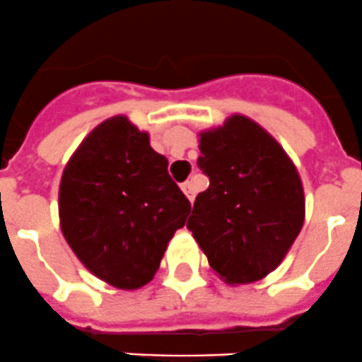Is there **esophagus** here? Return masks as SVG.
I'll list each match as a JSON object with an SVG mask.
<instances>
[{
	"mask_svg": "<svg viewBox=\"0 0 362 362\" xmlns=\"http://www.w3.org/2000/svg\"><path fill=\"white\" fill-rule=\"evenodd\" d=\"M182 191H184L185 197H187L189 200L191 202L194 200V194H197V191H194L193 182H184V184H182Z\"/></svg>",
	"mask_w": 362,
	"mask_h": 362,
	"instance_id": "1",
	"label": "esophagus"
}]
</instances>
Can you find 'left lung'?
<instances>
[{"mask_svg":"<svg viewBox=\"0 0 362 362\" xmlns=\"http://www.w3.org/2000/svg\"><path fill=\"white\" fill-rule=\"evenodd\" d=\"M198 193L187 229L209 265L230 285L265 278L285 258L305 220L299 175L281 146L256 122L233 115L200 133Z\"/></svg>","mask_w":362,"mask_h":362,"instance_id":"left-lung-1","label":"left lung"}]
</instances>
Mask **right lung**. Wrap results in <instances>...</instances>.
Listing matches in <instances>:
<instances>
[{
  "label": "right lung",
  "instance_id": "1",
  "mask_svg": "<svg viewBox=\"0 0 362 362\" xmlns=\"http://www.w3.org/2000/svg\"><path fill=\"white\" fill-rule=\"evenodd\" d=\"M189 211L168 158L122 115L84 139L61 178L64 240L92 274L117 288L151 281Z\"/></svg>",
  "mask_w": 362,
  "mask_h": 362
}]
</instances>
